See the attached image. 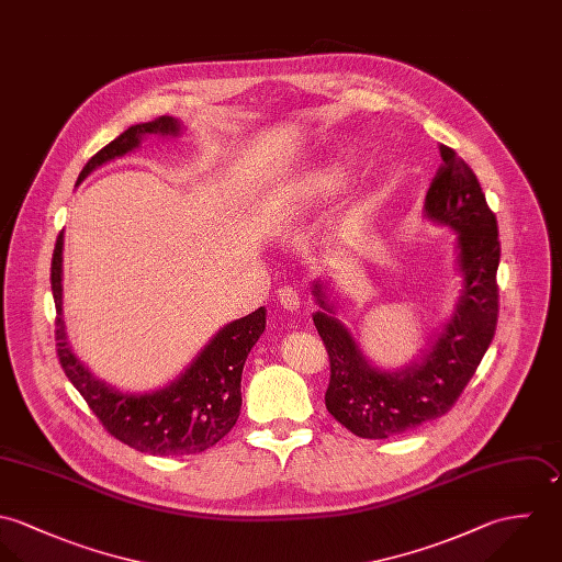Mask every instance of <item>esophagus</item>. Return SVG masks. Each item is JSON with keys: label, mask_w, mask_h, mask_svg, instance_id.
Masks as SVG:
<instances>
[{"label": "esophagus", "mask_w": 562, "mask_h": 562, "mask_svg": "<svg viewBox=\"0 0 562 562\" xmlns=\"http://www.w3.org/2000/svg\"><path fill=\"white\" fill-rule=\"evenodd\" d=\"M278 300H280V304H282V308H286V311H297L300 308V295H297V291L295 289H291V286H282L280 291H278Z\"/></svg>", "instance_id": "esophagus-1"}]
</instances>
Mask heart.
I'll return each mask as SVG.
<instances>
[{
    "instance_id": "1",
    "label": "heart",
    "mask_w": 562,
    "mask_h": 562,
    "mask_svg": "<svg viewBox=\"0 0 562 562\" xmlns=\"http://www.w3.org/2000/svg\"><path fill=\"white\" fill-rule=\"evenodd\" d=\"M340 184H342V171L338 167H326V169H319V171L308 173L306 178L293 182L291 189L286 191L284 200L291 206L308 209V206L326 200L328 195H333Z\"/></svg>"
}]
</instances>
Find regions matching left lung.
Listing matches in <instances>:
<instances>
[{
	"label": "left lung",
	"instance_id": "obj_1",
	"mask_svg": "<svg viewBox=\"0 0 562 562\" xmlns=\"http://www.w3.org/2000/svg\"><path fill=\"white\" fill-rule=\"evenodd\" d=\"M441 158L424 215L456 232L460 295L441 333L430 338L415 360L397 369L373 364L338 319L328 282H313V295L322 308L313 322L330 356L326 408L340 426L362 439H389L446 415L495 335L497 222L471 167L446 145H441Z\"/></svg>",
	"mask_w": 562,
	"mask_h": 562
}]
</instances>
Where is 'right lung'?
<instances>
[{"label": "right lung", "instance_id": "obj_1", "mask_svg": "<svg viewBox=\"0 0 562 562\" xmlns=\"http://www.w3.org/2000/svg\"><path fill=\"white\" fill-rule=\"evenodd\" d=\"M176 116H158L130 125L113 143L100 149L80 171L78 184L95 169L121 158L149 136H180ZM63 247L58 234L52 258V293L56 302V349L71 384L87 400L102 426L121 443L151 456H189L220 443L240 413V375L247 353L265 333L267 311L260 306L247 317L229 322L191 364L156 391H123L100 380L71 349L63 319Z\"/></svg>", "mask_w": 562, "mask_h": 562}]
</instances>
